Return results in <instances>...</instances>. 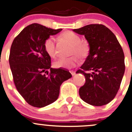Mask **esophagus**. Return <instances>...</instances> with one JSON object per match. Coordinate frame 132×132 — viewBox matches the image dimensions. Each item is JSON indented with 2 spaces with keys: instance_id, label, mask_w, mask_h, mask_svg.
<instances>
[{
  "instance_id": "obj_1",
  "label": "esophagus",
  "mask_w": 132,
  "mask_h": 132,
  "mask_svg": "<svg viewBox=\"0 0 132 132\" xmlns=\"http://www.w3.org/2000/svg\"><path fill=\"white\" fill-rule=\"evenodd\" d=\"M70 73H71V74L72 76H74L76 74V72L75 71H73V70H71V71H70Z\"/></svg>"
}]
</instances>
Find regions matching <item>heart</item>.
Here are the masks:
<instances>
[{"mask_svg": "<svg viewBox=\"0 0 132 132\" xmlns=\"http://www.w3.org/2000/svg\"><path fill=\"white\" fill-rule=\"evenodd\" d=\"M62 38L71 45L70 54H73L69 58H61L54 62L56 68H71L78 63V57L86 58L89 53L90 47L85 42L81 41V37L72 31H65L61 35ZM44 49L48 55L52 58L57 56L56 48V40L53 36L48 38L44 43Z\"/></svg>", "mask_w": 132, "mask_h": 132, "instance_id": "b5f03b06", "label": "heart"}]
</instances>
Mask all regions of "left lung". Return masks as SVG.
Here are the masks:
<instances>
[{
	"instance_id": "1",
	"label": "left lung",
	"mask_w": 132,
	"mask_h": 132,
	"mask_svg": "<svg viewBox=\"0 0 132 132\" xmlns=\"http://www.w3.org/2000/svg\"><path fill=\"white\" fill-rule=\"evenodd\" d=\"M73 31L84 35L89 54L77 73L85 76L80 87L82 100L93 106L110 103L117 94L125 70L123 51L114 34L102 24H90Z\"/></svg>"
}]
</instances>
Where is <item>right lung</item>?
I'll return each mask as SVG.
<instances>
[{
  "label": "right lung",
  "instance_id": "add662e5",
  "mask_svg": "<svg viewBox=\"0 0 132 132\" xmlns=\"http://www.w3.org/2000/svg\"><path fill=\"white\" fill-rule=\"evenodd\" d=\"M62 30L32 23L11 44L9 62L14 83L26 102L35 107L54 102L62 83L72 77L69 70L51 67V57L44 49L45 40Z\"/></svg>",
  "mask_w": 132,
  "mask_h": 132
}]
</instances>
